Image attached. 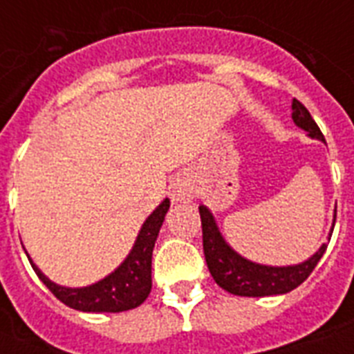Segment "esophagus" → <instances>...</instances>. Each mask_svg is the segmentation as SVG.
<instances>
[{"mask_svg": "<svg viewBox=\"0 0 354 354\" xmlns=\"http://www.w3.org/2000/svg\"><path fill=\"white\" fill-rule=\"evenodd\" d=\"M174 196H176V198H187V196H193V187H191V183L187 182L176 183V187H174Z\"/></svg>", "mask_w": 354, "mask_h": 354, "instance_id": "1", "label": "esophagus"}]
</instances>
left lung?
Instances as JSON below:
<instances>
[{
    "label": "left lung",
    "instance_id": "1",
    "mask_svg": "<svg viewBox=\"0 0 354 354\" xmlns=\"http://www.w3.org/2000/svg\"><path fill=\"white\" fill-rule=\"evenodd\" d=\"M292 110H294L292 119L297 127L307 130L310 138L325 141L324 133L313 119L310 112L297 99H294V102H292ZM198 211L200 221H202V244H204L207 268H209L216 285L230 294H235V296L263 297L294 290L313 274V270L316 268V264L327 250V244H324L308 261L296 264V266L275 268V266L255 264L252 261L242 259L239 253H235L232 248L227 246L226 241L222 239V235L216 230L213 215L205 209L204 205H200Z\"/></svg>",
    "mask_w": 354,
    "mask_h": 354
}]
</instances>
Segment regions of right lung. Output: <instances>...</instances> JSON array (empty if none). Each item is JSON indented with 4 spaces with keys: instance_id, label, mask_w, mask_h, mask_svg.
<instances>
[{
    "instance_id": "obj_1",
    "label": "right lung",
    "mask_w": 354,
    "mask_h": 354,
    "mask_svg": "<svg viewBox=\"0 0 354 354\" xmlns=\"http://www.w3.org/2000/svg\"><path fill=\"white\" fill-rule=\"evenodd\" d=\"M171 202L163 200L147 218L127 261L113 274L86 288H64L47 279L32 264V270L53 296L64 305L82 313H122L139 307L152 288V250Z\"/></svg>"
}]
</instances>
